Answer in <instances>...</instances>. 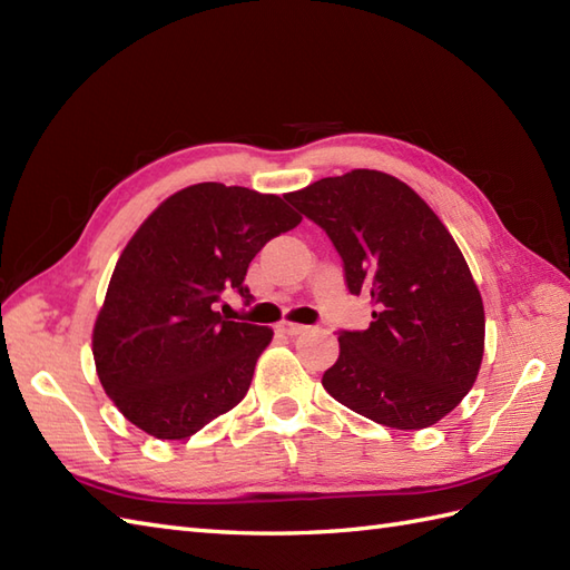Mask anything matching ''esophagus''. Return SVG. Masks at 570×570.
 <instances>
[{
	"mask_svg": "<svg viewBox=\"0 0 570 570\" xmlns=\"http://www.w3.org/2000/svg\"><path fill=\"white\" fill-rule=\"evenodd\" d=\"M278 328H282V333H286V335H301V333H306L308 331V325H301V323H282L278 325Z\"/></svg>",
	"mask_w": 570,
	"mask_h": 570,
	"instance_id": "34e87169",
	"label": "esophagus"
}]
</instances>
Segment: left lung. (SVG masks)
Wrapping results in <instances>:
<instances>
[{"instance_id":"left-lung-1","label":"left lung","mask_w":570,"mask_h":570,"mask_svg":"<svg viewBox=\"0 0 570 570\" xmlns=\"http://www.w3.org/2000/svg\"><path fill=\"white\" fill-rule=\"evenodd\" d=\"M286 200L325 229L347 292L372 298L367 331H337L323 386L382 426H433L463 402L485 350V311L463 252L402 180L355 168Z\"/></svg>"}]
</instances>
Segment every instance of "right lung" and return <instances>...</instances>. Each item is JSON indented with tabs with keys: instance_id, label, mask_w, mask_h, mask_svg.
<instances>
[{
	"instance_id": "right-lung-1",
	"label": "right lung",
	"mask_w": 570,
	"mask_h": 570,
	"mask_svg": "<svg viewBox=\"0 0 570 570\" xmlns=\"http://www.w3.org/2000/svg\"><path fill=\"white\" fill-rule=\"evenodd\" d=\"M298 223L284 198L225 184L178 190L144 220L92 331L98 377L137 429L180 441L245 399L274 333L217 304L229 288L249 304L254 254Z\"/></svg>"
}]
</instances>
